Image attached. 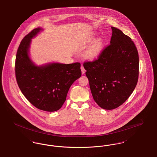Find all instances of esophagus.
<instances>
[{
    "mask_svg": "<svg viewBox=\"0 0 157 157\" xmlns=\"http://www.w3.org/2000/svg\"><path fill=\"white\" fill-rule=\"evenodd\" d=\"M81 71H82V74H84L85 73V72H86V70L85 69V68H84V67H83V66H81Z\"/></svg>",
    "mask_w": 157,
    "mask_h": 157,
    "instance_id": "1",
    "label": "esophagus"
}]
</instances>
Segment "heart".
Segmentation results:
<instances>
[{"label":"heart","mask_w":157,"mask_h":157,"mask_svg":"<svg viewBox=\"0 0 157 157\" xmlns=\"http://www.w3.org/2000/svg\"><path fill=\"white\" fill-rule=\"evenodd\" d=\"M93 38H91L92 40ZM104 46V43L101 38H98L94 41L84 52L85 58L90 60L95 59L98 58L102 52Z\"/></svg>","instance_id":"obj_1"}]
</instances>
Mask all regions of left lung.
<instances>
[{
  "label": "left lung",
  "instance_id": "8db88e82",
  "mask_svg": "<svg viewBox=\"0 0 157 157\" xmlns=\"http://www.w3.org/2000/svg\"><path fill=\"white\" fill-rule=\"evenodd\" d=\"M110 45L97 60L83 63L94 101L111 110L125 102L135 88L139 56L134 43L121 30L111 27Z\"/></svg>",
  "mask_w": 157,
  "mask_h": 157
}]
</instances>
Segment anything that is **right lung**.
Returning <instances> with one entry per match:
<instances>
[{"label": "right lung", "instance_id": "obj_1", "mask_svg": "<svg viewBox=\"0 0 157 157\" xmlns=\"http://www.w3.org/2000/svg\"><path fill=\"white\" fill-rule=\"evenodd\" d=\"M43 30L37 28L22 39L17 49L15 74L23 95L38 109L47 112L59 110L71 86L81 76V64L50 62L36 65L29 56L32 39Z\"/></svg>", "mask_w": 157, "mask_h": 157}]
</instances>
